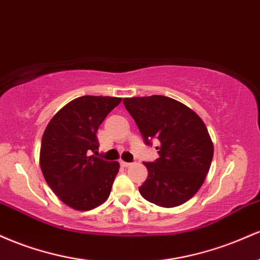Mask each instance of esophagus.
Here are the masks:
<instances>
[{"label":"esophagus","instance_id":"obj_1","mask_svg":"<svg viewBox=\"0 0 260 260\" xmlns=\"http://www.w3.org/2000/svg\"><path fill=\"white\" fill-rule=\"evenodd\" d=\"M120 164H121V166H123V168H129L131 165H132V164L131 162H126V161H120Z\"/></svg>","mask_w":260,"mask_h":260}]
</instances>
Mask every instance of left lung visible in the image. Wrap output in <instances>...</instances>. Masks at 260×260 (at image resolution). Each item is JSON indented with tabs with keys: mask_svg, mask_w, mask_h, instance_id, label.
Here are the masks:
<instances>
[{
	"mask_svg": "<svg viewBox=\"0 0 260 260\" xmlns=\"http://www.w3.org/2000/svg\"><path fill=\"white\" fill-rule=\"evenodd\" d=\"M123 104L145 144L160 142L159 159L144 162L148 178L139 187L140 194L162 208L189 201L204 183L214 155L204 122L189 107L162 95L126 98Z\"/></svg>",
	"mask_w": 260,
	"mask_h": 260,
	"instance_id": "1",
	"label": "left lung"
}]
</instances>
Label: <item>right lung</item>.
Instances as JSON below:
<instances>
[{
	"label": "right lung",
	"instance_id": "1",
	"mask_svg": "<svg viewBox=\"0 0 260 260\" xmlns=\"http://www.w3.org/2000/svg\"><path fill=\"white\" fill-rule=\"evenodd\" d=\"M121 98H77L51 118L43 134L40 168L56 196L76 210H90L109 198L120 164L98 153L96 132Z\"/></svg>",
	"mask_w": 260,
	"mask_h": 260
}]
</instances>
